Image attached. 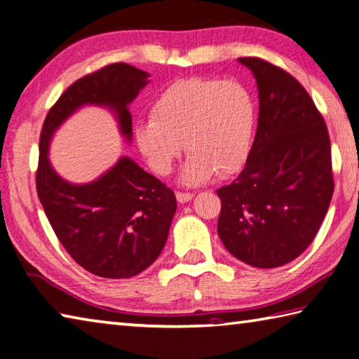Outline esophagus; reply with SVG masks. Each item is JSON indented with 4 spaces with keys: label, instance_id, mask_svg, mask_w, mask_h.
I'll use <instances>...</instances> for the list:
<instances>
[{
    "label": "esophagus",
    "instance_id": "obj_1",
    "mask_svg": "<svg viewBox=\"0 0 359 359\" xmlns=\"http://www.w3.org/2000/svg\"><path fill=\"white\" fill-rule=\"evenodd\" d=\"M193 196H194L193 193H182V191L175 193V198H177V201H179L180 204H185V203H188V201H191Z\"/></svg>",
    "mask_w": 359,
    "mask_h": 359
}]
</instances>
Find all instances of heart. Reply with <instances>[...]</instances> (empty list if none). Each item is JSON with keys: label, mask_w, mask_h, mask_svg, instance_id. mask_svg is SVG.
<instances>
[{"label": "heart", "mask_w": 359, "mask_h": 359, "mask_svg": "<svg viewBox=\"0 0 359 359\" xmlns=\"http://www.w3.org/2000/svg\"><path fill=\"white\" fill-rule=\"evenodd\" d=\"M257 104L236 81L190 77L166 87L151 106V117L137 120L135 141L147 165L168 175L185 149L184 185L196 187L217 172L234 174L250 155Z\"/></svg>", "instance_id": "b5f03b06"}]
</instances>
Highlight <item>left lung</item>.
<instances>
[{"mask_svg":"<svg viewBox=\"0 0 359 359\" xmlns=\"http://www.w3.org/2000/svg\"><path fill=\"white\" fill-rule=\"evenodd\" d=\"M257 81L259 114L250 155L233 184L218 188V236L253 267L290 263L311 245L334 182L325 120L302 85L261 58H238Z\"/></svg>","mask_w":359,"mask_h":359,"instance_id":"obj_1","label":"left lung"}]
</instances>
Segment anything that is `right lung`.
<instances>
[{
	"label": "right lung",
	"mask_w": 359,
	"mask_h": 359,
	"mask_svg": "<svg viewBox=\"0 0 359 359\" xmlns=\"http://www.w3.org/2000/svg\"><path fill=\"white\" fill-rule=\"evenodd\" d=\"M149 77L126 63L104 66L72 83L42 125L36 172L39 201L66 252L98 277L130 278L160 257L177 209L174 191L130 156H120L88 184H71L50 165L48 145L60 126L83 106L109 109L120 135L131 142L130 104Z\"/></svg>",
	"instance_id": "right-lung-1"
}]
</instances>
